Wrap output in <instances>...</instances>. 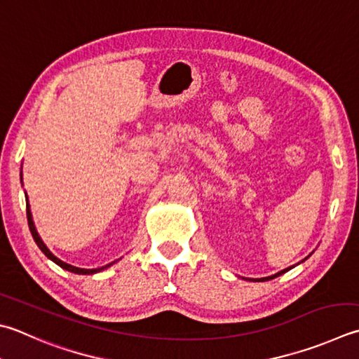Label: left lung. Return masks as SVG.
<instances>
[{"label":"left lung","instance_id":"8db88e82","mask_svg":"<svg viewBox=\"0 0 359 359\" xmlns=\"http://www.w3.org/2000/svg\"><path fill=\"white\" fill-rule=\"evenodd\" d=\"M305 261V259H303ZM302 261V262H303ZM292 267H287V269H285V270H281V272H278V273H275V275H272V276H266V278H256V280H253V281H269V280H273V278H276V276H280V275H283L285 272H287V270H290Z\"/></svg>","mask_w":359,"mask_h":359}]
</instances>
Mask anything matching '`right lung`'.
<instances>
[{"label": "right lung", "instance_id": "right-lung-1", "mask_svg": "<svg viewBox=\"0 0 359 359\" xmlns=\"http://www.w3.org/2000/svg\"><path fill=\"white\" fill-rule=\"evenodd\" d=\"M28 198V197H26ZM26 217H28V225H29V231H31V234H32V238H34V241H36V243H37V247L42 250V252L45 253V256L48 259H51L53 262H56L59 267H62V269H65V270H69V272H73V273H78V275H93V273H97V272H101V270H104V269H107L109 266H112L114 262H111V264H106V266H103V267H98V269H79V267H74V266H70V264H67V262H64V261H60L59 258H56V256H54L50 250H48V247L45 245L43 243V241L40 239V236H39V233H37V229H36V226H34V220H32V214H31V209H29V203H26Z\"/></svg>", "mask_w": 359, "mask_h": 359}]
</instances>
